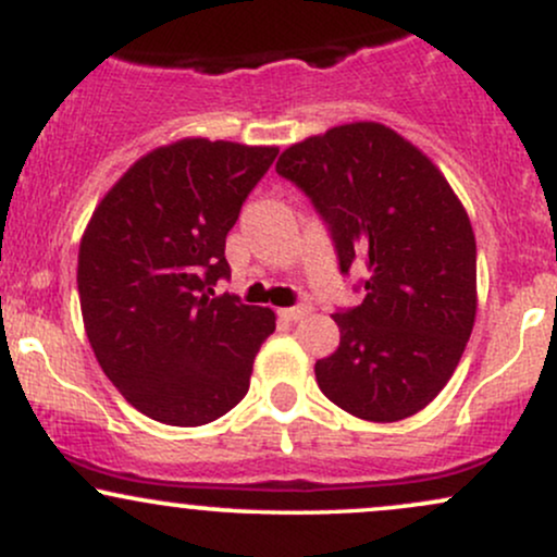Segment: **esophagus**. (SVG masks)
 <instances>
[{"label":"esophagus","instance_id":"esophagus-1","mask_svg":"<svg viewBox=\"0 0 557 557\" xmlns=\"http://www.w3.org/2000/svg\"><path fill=\"white\" fill-rule=\"evenodd\" d=\"M311 311V306H293V309H280L277 317L283 319V322H300L306 314Z\"/></svg>","mask_w":557,"mask_h":557}]
</instances>
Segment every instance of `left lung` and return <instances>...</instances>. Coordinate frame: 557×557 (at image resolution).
Returning <instances> with one entry per match:
<instances>
[{"label":"left lung","instance_id":"8db88e82","mask_svg":"<svg viewBox=\"0 0 557 557\" xmlns=\"http://www.w3.org/2000/svg\"><path fill=\"white\" fill-rule=\"evenodd\" d=\"M277 172L314 201L341 270H369L361 306L332 314L341 345L317 361L319 389L363 421L413 417L474 330L476 240L461 198L419 146L372 120L287 146Z\"/></svg>","mask_w":557,"mask_h":557}]
</instances>
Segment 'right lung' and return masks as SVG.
I'll return each instance as SVG.
<instances>
[{"label":"right lung","mask_w":557,"mask_h":557,"mask_svg":"<svg viewBox=\"0 0 557 557\" xmlns=\"http://www.w3.org/2000/svg\"><path fill=\"white\" fill-rule=\"evenodd\" d=\"M277 146L181 138L157 146L96 203L78 248L81 314L123 398L170 426L225 417L248 393L274 311L214 296L225 238Z\"/></svg>","instance_id":"obj_1"}]
</instances>
